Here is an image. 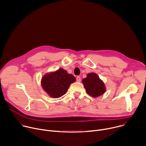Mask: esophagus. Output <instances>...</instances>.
Masks as SVG:
<instances>
[{"mask_svg": "<svg viewBox=\"0 0 146 146\" xmlns=\"http://www.w3.org/2000/svg\"><path fill=\"white\" fill-rule=\"evenodd\" d=\"M76 81L78 82H81V77L80 76H77L76 77Z\"/></svg>", "mask_w": 146, "mask_h": 146, "instance_id": "obj_1", "label": "esophagus"}]
</instances>
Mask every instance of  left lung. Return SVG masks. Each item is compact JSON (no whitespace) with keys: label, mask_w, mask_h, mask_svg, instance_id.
Masks as SVG:
<instances>
[{"label":"left lung","mask_w":146,"mask_h":146,"mask_svg":"<svg viewBox=\"0 0 146 146\" xmlns=\"http://www.w3.org/2000/svg\"><path fill=\"white\" fill-rule=\"evenodd\" d=\"M82 82L87 93L93 98L101 96L106 92L105 83L95 73H88L86 78L82 80Z\"/></svg>","instance_id":"obj_1"}]
</instances>
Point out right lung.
I'll list each match as a JSON object with an SVG mask.
<instances>
[{"label": "right lung", "instance_id": "obj_1", "mask_svg": "<svg viewBox=\"0 0 146 146\" xmlns=\"http://www.w3.org/2000/svg\"><path fill=\"white\" fill-rule=\"evenodd\" d=\"M76 78L63 68L45 74L41 80L43 90L51 98H58L65 95Z\"/></svg>", "mask_w": 146, "mask_h": 146}]
</instances>
